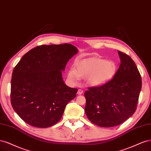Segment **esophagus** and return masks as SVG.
<instances>
[{"label": "esophagus", "instance_id": "esophagus-1", "mask_svg": "<svg viewBox=\"0 0 151 151\" xmlns=\"http://www.w3.org/2000/svg\"><path fill=\"white\" fill-rule=\"evenodd\" d=\"M83 93V90H81V89H79L78 90L77 94H78V95H81Z\"/></svg>", "mask_w": 151, "mask_h": 151}]
</instances>
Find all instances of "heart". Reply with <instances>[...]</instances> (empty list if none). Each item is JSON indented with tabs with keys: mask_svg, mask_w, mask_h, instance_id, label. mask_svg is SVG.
<instances>
[{
	"mask_svg": "<svg viewBox=\"0 0 151 151\" xmlns=\"http://www.w3.org/2000/svg\"><path fill=\"white\" fill-rule=\"evenodd\" d=\"M116 71V66L113 61L92 57L77 60L75 68L68 70L67 77L72 84H76L80 78H85L88 84L98 86L110 81Z\"/></svg>",
	"mask_w": 151,
	"mask_h": 151,
	"instance_id": "b5f03b06",
	"label": "heart"
}]
</instances>
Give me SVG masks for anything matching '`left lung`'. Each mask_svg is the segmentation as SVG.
Masks as SVG:
<instances>
[{
    "label": "left lung",
    "instance_id": "obj_1",
    "mask_svg": "<svg viewBox=\"0 0 151 151\" xmlns=\"http://www.w3.org/2000/svg\"><path fill=\"white\" fill-rule=\"evenodd\" d=\"M120 65L114 78L85 92V111L92 123L102 127L122 124L136 110L142 80L134 61L118 51Z\"/></svg>",
    "mask_w": 151,
    "mask_h": 151
}]
</instances>
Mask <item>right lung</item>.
I'll list each match as a JSON object with an SVG mask.
<instances>
[{
    "instance_id": "add662e5",
    "label": "right lung",
    "mask_w": 151,
    "mask_h": 151,
    "mask_svg": "<svg viewBox=\"0 0 151 151\" xmlns=\"http://www.w3.org/2000/svg\"><path fill=\"white\" fill-rule=\"evenodd\" d=\"M78 52L70 44L42 45L22 57L12 72L11 101L25 122L46 128L61 119L78 91L65 83L62 71Z\"/></svg>"
}]
</instances>
